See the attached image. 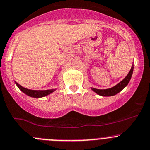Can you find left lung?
Segmentation results:
<instances>
[{"instance_id": "obj_1", "label": "left lung", "mask_w": 150, "mask_h": 150, "mask_svg": "<svg viewBox=\"0 0 150 150\" xmlns=\"http://www.w3.org/2000/svg\"><path fill=\"white\" fill-rule=\"evenodd\" d=\"M133 68H134V65L133 64L132 65L131 69H130V72L127 74V76H126L121 82H120L118 84L114 86V87H111V88H107V89H97V88H94L91 87V90L94 91L95 93H97V94H99V95L103 96V97H110V96H114L115 95V94H118V93L120 92L125 87L127 86L128 83L130 82V78H131L132 75H133Z\"/></svg>"}]
</instances>
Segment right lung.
Masks as SVG:
<instances>
[{
    "instance_id": "obj_1",
    "label": "right lung",
    "mask_w": 150,
    "mask_h": 150,
    "mask_svg": "<svg viewBox=\"0 0 150 150\" xmlns=\"http://www.w3.org/2000/svg\"><path fill=\"white\" fill-rule=\"evenodd\" d=\"M15 83L16 85L17 86V87L20 88V91H22L23 93L27 94L28 96H30V97H36V98H40V97H45V96L53 93V91L56 90V88H54V89H48V90H31V89H28V88H24V87H23L22 86H20V84L17 83V82H15Z\"/></svg>"
}]
</instances>
